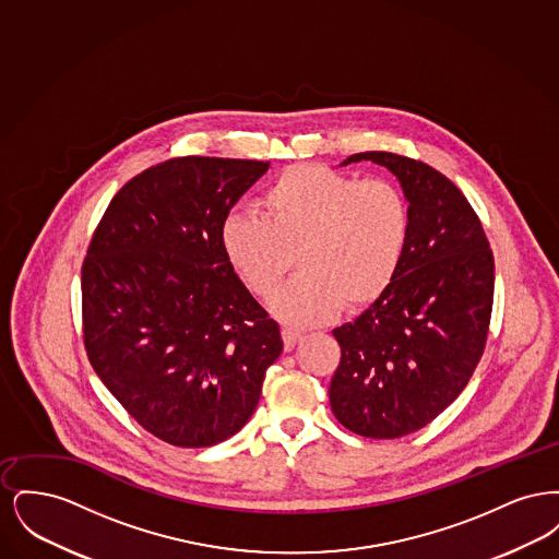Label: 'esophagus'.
Instances as JSON below:
<instances>
[{"mask_svg":"<svg viewBox=\"0 0 559 559\" xmlns=\"http://www.w3.org/2000/svg\"><path fill=\"white\" fill-rule=\"evenodd\" d=\"M281 333H283V344H285L287 352L297 346L299 340H301V333H297V331H293V329H283Z\"/></svg>","mask_w":559,"mask_h":559,"instance_id":"obj_1","label":"esophagus"}]
</instances>
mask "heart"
I'll return each instance as SVG.
<instances>
[{
    "mask_svg": "<svg viewBox=\"0 0 559 559\" xmlns=\"http://www.w3.org/2000/svg\"><path fill=\"white\" fill-rule=\"evenodd\" d=\"M262 215L228 213L222 251L245 287L267 297L297 262L270 310L289 324L333 319L379 301L411 240V203L388 178L358 180L322 165H292L262 194Z\"/></svg>",
    "mask_w": 559,
    "mask_h": 559,
    "instance_id": "1",
    "label": "heart"
}]
</instances>
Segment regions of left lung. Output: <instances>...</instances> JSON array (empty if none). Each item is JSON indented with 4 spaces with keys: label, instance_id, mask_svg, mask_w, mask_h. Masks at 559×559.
<instances>
[{
    "label": "left lung",
    "instance_id": "8db88e82",
    "mask_svg": "<svg viewBox=\"0 0 559 559\" xmlns=\"http://www.w3.org/2000/svg\"><path fill=\"white\" fill-rule=\"evenodd\" d=\"M388 167L411 203V240L390 292L333 331L342 347L331 411L342 426L392 440L433 421L467 385L486 347L495 258L478 213L424 160L371 151L342 165Z\"/></svg>",
    "mask_w": 559,
    "mask_h": 559
}]
</instances>
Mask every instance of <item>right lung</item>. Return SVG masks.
Instances as JSON below:
<instances>
[{
	"label": "right lung",
	"mask_w": 559,
	"mask_h": 559,
	"mask_svg": "<svg viewBox=\"0 0 559 559\" xmlns=\"http://www.w3.org/2000/svg\"><path fill=\"white\" fill-rule=\"evenodd\" d=\"M267 160L176 157L121 188L81 266L83 346L148 433L203 449L253 415L283 352L276 320L228 264L219 228Z\"/></svg>",
	"instance_id": "right-lung-1"
}]
</instances>
